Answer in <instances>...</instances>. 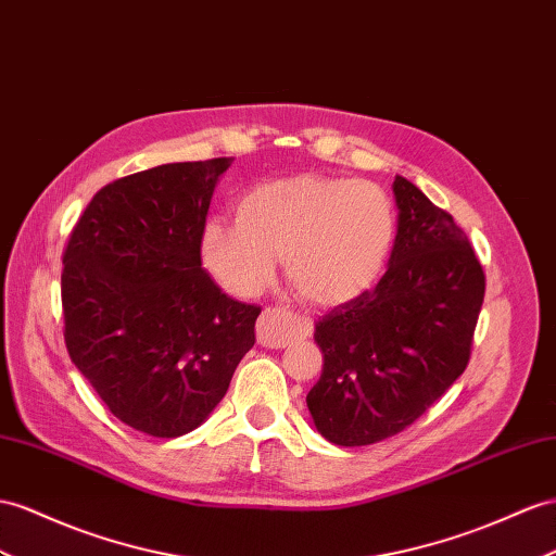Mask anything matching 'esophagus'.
Here are the masks:
<instances>
[{
    "instance_id": "esophagus-1",
    "label": "esophagus",
    "mask_w": 556,
    "mask_h": 556,
    "mask_svg": "<svg viewBox=\"0 0 556 556\" xmlns=\"http://www.w3.org/2000/svg\"><path fill=\"white\" fill-rule=\"evenodd\" d=\"M305 321L287 307H265L255 324V336L263 348H287L298 336H303Z\"/></svg>"
}]
</instances>
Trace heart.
<instances>
[{"label": "heart", "mask_w": 556, "mask_h": 556, "mask_svg": "<svg viewBox=\"0 0 556 556\" xmlns=\"http://www.w3.org/2000/svg\"><path fill=\"white\" fill-rule=\"evenodd\" d=\"M237 223L211 218L202 258L225 291L258 295L277 261L291 287L317 305H343L371 291L396 241L390 194L366 180L293 176L255 185L239 199Z\"/></svg>", "instance_id": "heart-1"}]
</instances>
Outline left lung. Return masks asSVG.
<instances>
[{
	"label": "left lung",
	"mask_w": 556,
	"mask_h": 556,
	"mask_svg": "<svg viewBox=\"0 0 556 556\" xmlns=\"http://www.w3.org/2000/svg\"><path fill=\"white\" fill-rule=\"evenodd\" d=\"M392 188L400 223L388 273L315 324L324 368L307 408L338 446L406 430L463 376L486 291L451 213L402 176Z\"/></svg>",
	"instance_id": "8db88e82"
}]
</instances>
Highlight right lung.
I'll use <instances>...</instances> for the list:
<instances>
[{
  "instance_id": "add662e5",
  "label": "right lung",
  "mask_w": 556,
  "mask_h": 556,
  "mask_svg": "<svg viewBox=\"0 0 556 556\" xmlns=\"http://www.w3.org/2000/svg\"><path fill=\"white\" fill-rule=\"evenodd\" d=\"M232 156L162 164L98 190L63 253L70 359L110 414L174 439L220 404L255 343L258 305L202 267V232Z\"/></svg>"
}]
</instances>
